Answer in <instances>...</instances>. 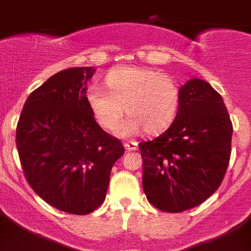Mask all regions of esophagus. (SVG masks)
I'll use <instances>...</instances> for the list:
<instances>
[{"instance_id": "1", "label": "esophagus", "mask_w": 251, "mask_h": 251, "mask_svg": "<svg viewBox=\"0 0 251 251\" xmlns=\"http://www.w3.org/2000/svg\"><path fill=\"white\" fill-rule=\"evenodd\" d=\"M124 148L127 151H136L137 148H138V143H137L136 141H129V142H126L124 143Z\"/></svg>"}]
</instances>
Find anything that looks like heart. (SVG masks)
<instances>
[{"instance_id":"heart-1","label":"heart","mask_w":251,"mask_h":251,"mask_svg":"<svg viewBox=\"0 0 251 251\" xmlns=\"http://www.w3.org/2000/svg\"><path fill=\"white\" fill-rule=\"evenodd\" d=\"M108 90L90 86L86 101L97 123L112 130L122 119L115 133L130 137L145 129L157 134L170 127L176 118L181 103V88L175 77L157 69L142 66H119L105 76Z\"/></svg>"}]
</instances>
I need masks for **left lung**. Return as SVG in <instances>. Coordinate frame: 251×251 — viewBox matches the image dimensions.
<instances>
[{
	"label": "left lung",
	"mask_w": 251,
	"mask_h": 251,
	"mask_svg": "<svg viewBox=\"0 0 251 251\" xmlns=\"http://www.w3.org/2000/svg\"><path fill=\"white\" fill-rule=\"evenodd\" d=\"M232 123L221 95L201 79L181 86V103L167 130L138 145L147 200L166 212L201 205L225 177Z\"/></svg>",
	"instance_id": "left-lung-1"
}]
</instances>
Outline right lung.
<instances>
[{"instance_id":"add662e5","label":"right lung","mask_w":251,"mask_h":251,"mask_svg":"<svg viewBox=\"0 0 251 251\" xmlns=\"http://www.w3.org/2000/svg\"><path fill=\"white\" fill-rule=\"evenodd\" d=\"M89 66L56 73L28 95L16 128L20 162L31 188L52 207L86 215L103 203L110 171L124 154L118 138L86 101Z\"/></svg>"}]
</instances>
